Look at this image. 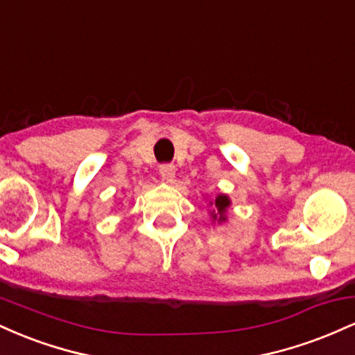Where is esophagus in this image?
<instances>
[{
	"label": "esophagus",
	"mask_w": 355,
	"mask_h": 355,
	"mask_svg": "<svg viewBox=\"0 0 355 355\" xmlns=\"http://www.w3.org/2000/svg\"><path fill=\"white\" fill-rule=\"evenodd\" d=\"M160 175L165 178V180L172 182L173 177H175V166L172 164L160 165Z\"/></svg>",
	"instance_id": "esophagus-1"
}]
</instances>
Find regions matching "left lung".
Returning a JSON list of instances; mask_svg holds the SVG:
<instances>
[{
  "label": "left lung",
  "instance_id": "1",
  "mask_svg": "<svg viewBox=\"0 0 355 355\" xmlns=\"http://www.w3.org/2000/svg\"><path fill=\"white\" fill-rule=\"evenodd\" d=\"M210 205H215V209L218 210V215H220L218 220H225V210H227V207L230 205V200L227 195H218V197L215 198L214 203L210 202ZM214 218H217V215H214Z\"/></svg>",
  "mask_w": 355,
  "mask_h": 355
}]
</instances>
